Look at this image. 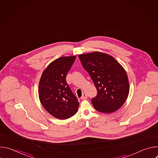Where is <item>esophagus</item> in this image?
Returning <instances> with one entry per match:
<instances>
[{
    "label": "esophagus",
    "instance_id": "obj_1",
    "mask_svg": "<svg viewBox=\"0 0 158 158\" xmlns=\"http://www.w3.org/2000/svg\"><path fill=\"white\" fill-rule=\"evenodd\" d=\"M87 98V94H85V93H84V94L82 95L81 98V99L82 100L86 99Z\"/></svg>",
    "mask_w": 158,
    "mask_h": 158
}]
</instances>
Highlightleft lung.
<instances>
[{
	"mask_svg": "<svg viewBox=\"0 0 158 158\" xmlns=\"http://www.w3.org/2000/svg\"><path fill=\"white\" fill-rule=\"evenodd\" d=\"M79 58L98 91L91 99L94 107L107 114L118 110L129 92L128 77L123 66L113 57L101 52L80 54Z\"/></svg>",
	"mask_w": 158,
	"mask_h": 158,
	"instance_id": "left-lung-1",
	"label": "left lung"
}]
</instances>
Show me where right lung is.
<instances>
[{
	"instance_id": "obj_1",
	"label": "right lung",
	"mask_w": 158,
	"mask_h": 158,
	"mask_svg": "<svg viewBox=\"0 0 158 158\" xmlns=\"http://www.w3.org/2000/svg\"><path fill=\"white\" fill-rule=\"evenodd\" d=\"M76 56L61 57L44 71L39 84V100L49 113L59 119L73 116L79 102L66 82V76Z\"/></svg>"
}]
</instances>
